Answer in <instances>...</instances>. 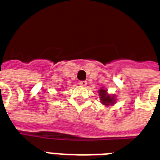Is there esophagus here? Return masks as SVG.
I'll return each instance as SVG.
<instances>
[{
	"mask_svg": "<svg viewBox=\"0 0 160 160\" xmlns=\"http://www.w3.org/2000/svg\"><path fill=\"white\" fill-rule=\"evenodd\" d=\"M79 84H80V85L83 86V87H84V86H86V85H87V82H86L85 80H82V81H80V83H79Z\"/></svg>",
	"mask_w": 160,
	"mask_h": 160,
	"instance_id": "1",
	"label": "esophagus"
}]
</instances>
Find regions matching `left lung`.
<instances>
[{
    "mask_svg": "<svg viewBox=\"0 0 160 160\" xmlns=\"http://www.w3.org/2000/svg\"><path fill=\"white\" fill-rule=\"evenodd\" d=\"M99 96H100V102L105 106H109V105H114L116 102V98L115 95H109L107 92V90H105L104 87H101L98 91Z\"/></svg>",
    "mask_w": 160,
    "mask_h": 160,
    "instance_id": "1",
    "label": "left lung"
}]
</instances>
